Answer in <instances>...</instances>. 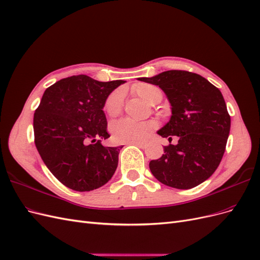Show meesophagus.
Masks as SVG:
<instances>
[{
  "label": "esophagus",
  "instance_id": "obj_1",
  "mask_svg": "<svg viewBox=\"0 0 260 260\" xmlns=\"http://www.w3.org/2000/svg\"><path fill=\"white\" fill-rule=\"evenodd\" d=\"M131 144L136 145V146H138V147H140V148H145V147H146V143H143V142H133V143H131Z\"/></svg>",
  "mask_w": 260,
  "mask_h": 260
}]
</instances>
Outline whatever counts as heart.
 Listing matches in <instances>:
<instances>
[{
  "instance_id": "obj_1",
  "label": "heart",
  "mask_w": 260,
  "mask_h": 260,
  "mask_svg": "<svg viewBox=\"0 0 260 260\" xmlns=\"http://www.w3.org/2000/svg\"><path fill=\"white\" fill-rule=\"evenodd\" d=\"M132 92L137 96L147 102L148 104H155L157 99L161 95V91L154 84L140 83L133 86ZM124 93L122 90H115L109 94L105 101L104 111L109 117L119 115L123 107ZM157 124L153 120L133 121L131 119H120L111 124L112 138L116 143H133L142 141L149 132H152Z\"/></svg>"
}]
</instances>
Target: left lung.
<instances>
[{
  "mask_svg": "<svg viewBox=\"0 0 260 260\" xmlns=\"http://www.w3.org/2000/svg\"><path fill=\"white\" fill-rule=\"evenodd\" d=\"M139 80L158 85L171 104V118L158 135L179 138L149 161L153 176L165 185L187 190L207 180L225 151L231 118L221 92L205 78L185 70H168Z\"/></svg>",
  "mask_w": 260,
  "mask_h": 260,
  "instance_id": "left-lung-1",
  "label": "left lung"
}]
</instances>
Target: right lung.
<instances>
[{
    "mask_svg": "<svg viewBox=\"0 0 260 260\" xmlns=\"http://www.w3.org/2000/svg\"><path fill=\"white\" fill-rule=\"evenodd\" d=\"M123 82H101L85 75L64 78L45 90L36 109L38 152L54 177L72 190H95L115 174L122 146L101 143L111 137L103 107Z\"/></svg>",
    "mask_w": 260,
    "mask_h": 260,
    "instance_id": "obj_1",
    "label": "right lung"
}]
</instances>
